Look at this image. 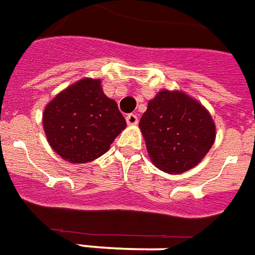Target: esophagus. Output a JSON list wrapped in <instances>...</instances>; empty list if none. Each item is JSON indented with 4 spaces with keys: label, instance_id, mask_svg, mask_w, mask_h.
Returning <instances> with one entry per match:
<instances>
[{
    "label": "esophagus",
    "instance_id": "obj_1",
    "mask_svg": "<svg viewBox=\"0 0 255 255\" xmlns=\"http://www.w3.org/2000/svg\"><path fill=\"white\" fill-rule=\"evenodd\" d=\"M126 122L130 126H134V125L138 124V118H137L136 114H129V115H126Z\"/></svg>",
    "mask_w": 255,
    "mask_h": 255
}]
</instances>
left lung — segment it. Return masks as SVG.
<instances>
[{
    "label": "left lung",
    "instance_id": "obj_1",
    "mask_svg": "<svg viewBox=\"0 0 255 255\" xmlns=\"http://www.w3.org/2000/svg\"><path fill=\"white\" fill-rule=\"evenodd\" d=\"M138 128L151 162L169 174L195 167L216 140L210 113L181 90H160L148 102Z\"/></svg>",
    "mask_w": 255,
    "mask_h": 255
}]
</instances>
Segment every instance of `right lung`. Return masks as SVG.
Wrapping results in <instances>:
<instances>
[{
  "mask_svg": "<svg viewBox=\"0 0 255 255\" xmlns=\"http://www.w3.org/2000/svg\"><path fill=\"white\" fill-rule=\"evenodd\" d=\"M42 125L57 155L70 163H88L107 152L126 121L115 100L104 95L102 79L84 78L46 104Z\"/></svg>",
  "mask_w": 255,
  "mask_h": 255,
  "instance_id": "1",
  "label": "right lung"
}]
</instances>
